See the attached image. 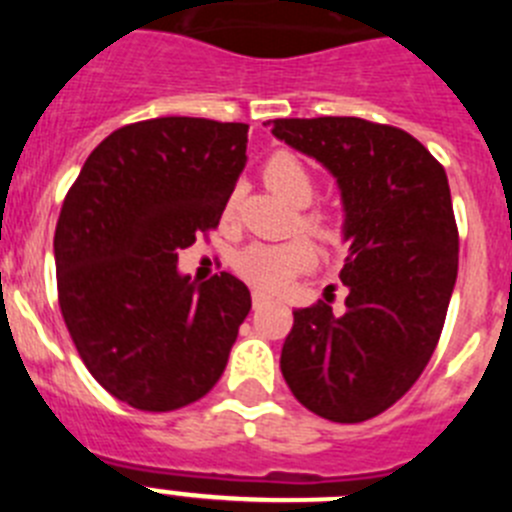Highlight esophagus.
Masks as SVG:
<instances>
[{"label": "esophagus", "instance_id": "obj_1", "mask_svg": "<svg viewBox=\"0 0 512 512\" xmlns=\"http://www.w3.org/2000/svg\"><path fill=\"white\" fill-rule=\"evenodd\" d=\"M251 300H253V307H256V310H259V307L269 305V302H271V297H266L264 292H253V295H251Z\"/></svg>", "mask_w": 512, "mask_h": 512}]
</instances>
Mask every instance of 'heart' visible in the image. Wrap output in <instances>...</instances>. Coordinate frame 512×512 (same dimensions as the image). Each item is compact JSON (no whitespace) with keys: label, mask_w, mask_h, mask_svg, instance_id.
<instances>
[{"label":"heart","mask_w":512,"mask_h":512,"mask_svg":"<svg viewBox=\"0 0 512 512\" xmlns=\"http://www.w3.org/2000/svg\"><path fill=\"white\" fill-rule=\"evenodd\" d=\"M264 182L282 197H287L289 202H297V205H305L310 202L312 192H315V179H312V171L307 169V164L302 161L297 153L292 151H274L264 161V169H261ZM238 205V197L230 194L225 200L223 217L230 220ZM302 225H305L310 233L320 235V238H336L338 228L333 223V217L328 212H307L302 217ZM315 264V248L310 246V241L305 238H295V241L287 243H251L248 248H243L238 256H235L233 266L235 271L246 279L248 284H253L256 289H264V292H277V289L287 287L297 274L307 271Z\"/></svg>","instance_id":"b5f03b06"}]
</instances>
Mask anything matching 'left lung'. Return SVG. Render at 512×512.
<instances>
[{
  "instance_id": "1",
  "label": "left lung",
  "mask_w": 512,
  "mask_h": 512,
  "mask_svg": "<svg viewBox=\"0 0 512 512\" xmlns=\"http://www.w3.org/2000/svg\"><path fill=\"white\" fill-rule=\"evenodd\" d=\"M271 133L338 179L351 251L346 312L295 310L282 374L297 400L333 423H361L418 382L441 338L459 269L449 179L431 151L361 117H284Z\"/></svg>"
}]
</instances>
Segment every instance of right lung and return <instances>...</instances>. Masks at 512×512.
Instances as JSON below:
<instances>
[{
	"instance_id": "obj_1",
	"label": "right lung",
	"mask_w": 512,
	"mask_h": 512,
	"mask_svg": "<svg viewBox=\"0 0 512 512\" xmlns=\"http://www.w3.org/2000/svg\"><path fill=\"white\" fill-rule=\"evenodd\" d=\"M246 143L243 122H133L89 153L63 200L53 235L63 323L89 374L130 408H184L228 364L251 292L228 271L197 287L176 261L220 223Z\"/></svg>"
}]
</instances>
